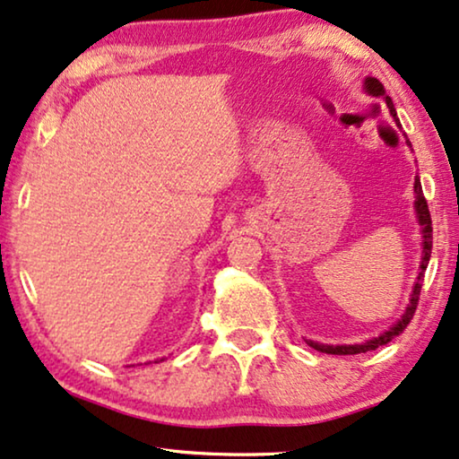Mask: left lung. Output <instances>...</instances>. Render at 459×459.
I'll list each match as a JSON object with an SVG mask.
<instances>
[{
  "mask_svg": "<svg viewBox=\"0 0 459 459\" xmlns=\"http://www.w3.org/2000/svg\"><path fill=\"white\" fill-rule=\"evenodd\" d=\"M367 91L370 95L375 97H383L385 95V89L383 84L377 81V78H367ZM385 101H387V108L391 111V116L397 124H400V119H397L395 114V108L394 103H391L389 97H385ZM414 192H416V213H418V221L422 225V234H424V240H422V263H420V273H418V281L414 285V294H411V300L406 308V315H403L400 321H397L394 327L389 331H385L383 335L375 337V340H370L367 343H354V345H323V343H315V342H308L312 348L318 350V351H325V354H337V356H348V354H362V351H370V350H377L378 345H385L389 343L394 337H397L400 333H403V329L408 327L411 316H414L416 307H418V300H420V290H422V279H424V271H427V264H429V258H430V248H433V221H430V213H429V204H427V198L422 195V184L420 180H414Z\"/></svg>",
  "mask_w": 459,
  "mask_h": 459,
  "instance_id": "8db88e82",
  "label": "left lung"
}]
</instances>
